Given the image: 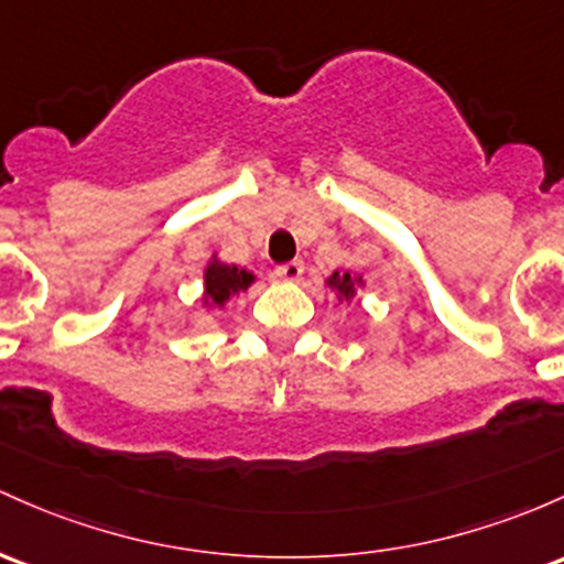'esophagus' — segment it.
Instances as JSON below:
<instances>
[{"mask_svg":"<svg viewBox=\"0 0 564 564\" xmlns=\"http://www.w3.org/2000/svg\"><path fill=\"white\" fill-rule=\"evenodd\" d=\"M302 272H305V264H302L300 259H292V262H286V264H278V268H275V275L281 278V281H289V283L300 281V278H302Z\"/></svg>","mask_w":564,"mask_h":564,"instance_id":"esophagus-1","label":"esophagus"}]
</instances>
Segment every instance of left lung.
Listing matches in <instances>:
<instances>
[{"mask_svg": "<svg viewBox=\"0 0 564 564\" xmlns=\"http://www.w3.org/2000/svg\"><path fill=\"white\" fill-rule=\"evenodd\" d=\"M358 283H361V275L358 278H352L350 272H339V270H334L329 278H326V286L329 289H334V292H337L339 296H343V300H352V294H356V286Z\"/></svg>", "mask_w": 564, "mask_h": 564, "instance_id": "1", "label": "left lung"}]
</instances>
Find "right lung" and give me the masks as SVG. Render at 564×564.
Instances as JSON below:
<instances>
[{
	"mask_svg": "<svg viewBox=\"0 0 564 564\" xmlns=\"http://www.w3.org/2000/svg\"><path fill=\"white\" fill-rule=\"evenodd\" d=\"M253 283V272L235 268V264H225L219 259H212L203 272V305L225 307L232 294L246 292Z\"/></svg>",
	"mask_w": 564,
	"mask_h": 564,
	"instance_id": "right-lung-1",
	"label": "right lung"
}]
</instances>
